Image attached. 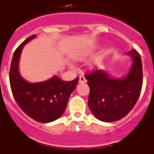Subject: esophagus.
Here are the masks:
<instances>
[{
    "instance_id": "obj_1",
    "label": "esophagus",
    "mask_w": 154,
    "mask_h": 154,
    "mask_svg": "<svg viewBox=\"0 0 154 154\" xmlns=\"http://www.w3.org/2000/svg\"><path fill=\"white\" fill-rule=\"evenodd\" d=\"M86 81H87V79L85 78L84 74L80 75V77H79V82H80V83H85Z\"/></svg>"
}]
</instances>
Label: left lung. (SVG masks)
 <instances>
[{
	"mask_svg": "<svg viewBox=\"0 0 154 154\" xmlns=\"http://www.w3.org/2000/svg\"><path fill=\"white\" fill-rule=\"evenodd\" d=\"M128 54L132 56L133 64L125 78H110L100 70L85 75L90 87L89 108L99 120L112 122L122 119L138 100L143 84L141 59L135 49Z\"/></svg>",
	"mask_w": 154,
	"mask_h": 154,
	"instance_id": "obj_1",
	"label": "left lung"
}]
</instances>
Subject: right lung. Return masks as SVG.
<instances>
[{
    "label": "right lung",
    "mask_w": 154,
    "mask_h": 154,
    "mask_svg": "<svg viewBox=\"0 0 154 154\" xmlns=\"http://www.w3.org/2000/svg\"><path fill=\"white\" fill-rule=\"evenodd\" d=\"M35 37L32 35L23 42L14 51L10 68V84L18 106L28 116L41 123L56 120L65 111L70 94L79 77L63 81L57 77L41 83L29 84L21 77L18 64L23 47Z\"/></svg>",
    "instance_id": "right-lung-1"
}]
</instances>
